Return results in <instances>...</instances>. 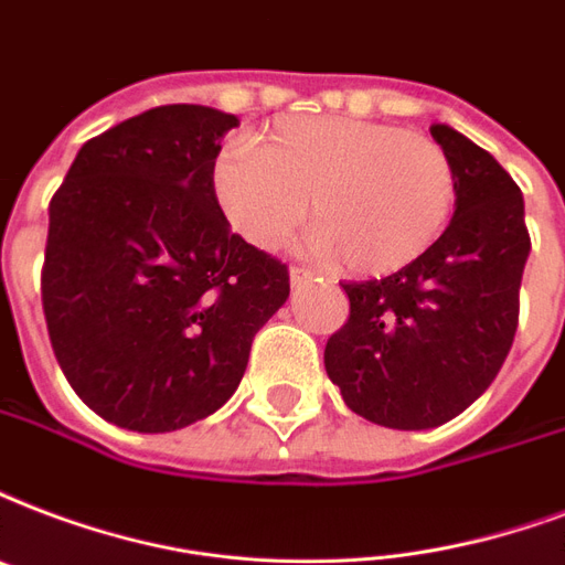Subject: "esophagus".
<instances>
[{"mask_svg":"<svg viewBox=\"0 0 565 565\" xmlns=\"http://www.w3.org/2000/svg\"><path fill=\"white\" fill-rule=\"evenodd\" d=\"M317 275L311 269H305V266H290V284L292 287H305V284H311Z\"/></svg>","mask_w":565,"mask_h":565,"instance_id":"esophagus-1","label":"esophagus"}]
</instances>
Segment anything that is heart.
Here are the masks:
<instances>
[{"label": "heart", "instance_id": "heart-1", "mask_svg": "<svg viewBox=\"0 0 565 565\" xmlns=\"http://www.w3.org/2000/svg\"><path fill=\"white\" fill-rule=\"evenodd\" d=\"M225 222L278 248L311 201L313 248L359 275L397 273L436 243L454 210V166L420 132L361 118H290L257 148L231 141L210 168Z\"/></svg>", "mask_w": 565, "mask_h": 565}]
</instances>
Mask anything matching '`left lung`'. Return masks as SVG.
Wrapping results in <instances>:
<instances>
[{"label":"left lung","instance_id":"obj_1","mask_svg":"<svg viewBox=\"0 0 565 565\" xmlns=\"http://www.w3.org/2000/svg\"><path fill=\"white\" fill-rule=\"evenodd\" d=\"M454 166L445 234L382 281H350V320L326 343V373L355 415L387 429H433L498 376L519 326L531 254L522 189L489 150L429 127Z\"/></svg>","mask_w":565,"mask_h":565}]
</instances>
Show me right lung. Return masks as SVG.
Returning <instances> with one entry per match:
<instances>
[{"label":"right lung","instance_id":"obj_1","mask_svg":"<svg viewBox=\"0 0 565 565\" xmlns=\"http://www.w3.org/2000/svg\"><path fill=\"white\" fill-rule=\"evenodd\" d=\"M236 115L157 106L85 141L50 201L41 299L58 367L88 408L174 433L234 397L287 296L281 260L231 231L210 168Z\"/></svg>","mask_w":565,"mask_h":565}]
</instances>
